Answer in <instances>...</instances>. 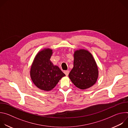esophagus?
I'll use <instances>...</instances> for the list:
<instances>
[{"label": "esophagus", "instance_id": "esophagus-1", "mask_svg": "<svg viewBox=\"0 0 128 128\" xmlns=\"http://www.w3.org/2000/svg\"><path fill=\"white\" fill-rule=\"evenodd\" d=\"M64 73L65 74V75L66 76H68V74H69V71L68 70H66V71H64Z\"/></svg>", "mask_w": 128, "mask_h": 128}]
</instances>
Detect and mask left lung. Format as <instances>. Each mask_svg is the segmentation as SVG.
Returning a JSON list of instances; mask_svg holds the SVG:
<instances>
[{
	"label": "left lung",
	"mask_w": 128,
	"mask_h": 128,
	"mask_svg": "<svg viewBox=\"0 0 128 128\" xmlns=\"http://www.w3.org/2000/svg\"><path fill=\"white\" fill-rule=\"evenodd\" d=\"M74 67L68 75L77 88L85 90L97 82L99 71L97 63L90 52L84 49L76 50L74 54Z\"/></svg>",
	"instance_id": "8db88e82"
}]
</instances>
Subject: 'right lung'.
Listing matches in <instances>:
<instances>
[{
	"label": "right lung",
	"mask_w": 128,
	"mask_h": 128,
	"mask_svg": "<svg viewBox=\"0 0 128 128\" xmlns=\"http://www.w3.org/2000/svg\"><path fill=\"white\" fill-rule=\"evenodd\" d=\"M52 50L46 48L35 56L31 65L30 74L34 84L40 89L50 91L54 88L65 74L58 66L54 65L50 59Z\"/></svg>",
	"instance_id": "1"
}]
</instances>
